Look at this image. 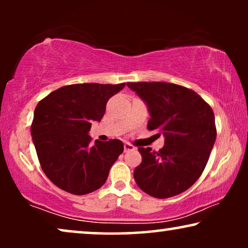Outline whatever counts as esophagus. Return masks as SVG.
I'll use <instances>...</instances> for the list:
<instances>
[{"instance_id":"34e87169","label":"esophagus","mask_w":248,"mask_h":248,"mask_svg":"<svg viewBox=\"0 0 248 248\" xmlns=\"http://www.w3.org/2000/svg\"><path fill=\"white\" fill-rule=\"evenodd\" d=\"M132 150H135L134 145H132L130 143H124V152H128V151H132Z\"/></svg>"}]
</instances>
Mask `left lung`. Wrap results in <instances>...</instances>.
Returning <instances> with one entry per match:
<instances>
[{"instance_id": "8db88e82", "label": "left lung", "mask_w": 248, "mask_h": 248, "mask_svg": "<svg viewBox=\"0 0 248 248\" xmlns=\"http://www.w3.org/2000/svg\"><path fill=\"white\" fill-rule=\"evenodd\" d=\"M147 104L149 130L164 134L159 151L139 148L142 162L134 169L139 187L150 196L178 195L198 181L216 142L215 114L195 91L168 82H128Z\"/></svg>"}]
</instances>
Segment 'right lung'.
Wrapping results in <instances>:
<instances>
[{"label":"right lung","mask_w":248,"mask_h":248,"mask_svg":"<svg viewBox=\"0 0 248 248\" xmlns=\"http://www.w3.org/2000/svg\"><path fill=\"white\" fill-rule=\"evenodd\" d=\"M125 83H78L60 88L37 105L32 141L42 169L63 191L84 195L105 184L124 150L121 140L91 143V122H100L110 97Z\"/></svg>","instance_id":"1"}]
</instances>
